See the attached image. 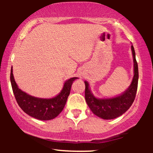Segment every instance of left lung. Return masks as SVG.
<instances>
[{"label": "left lung", "instance_id": "8db88e82", "mask_svg": "<svg viewBox=\"0 0 153 153\" xmlns=\"http://www.w3.org/2000/svg\"><path fill=\"white\" fill-rule=\"evenodd\" d=\"M131 47L134 60V77L130 85L123 94L112 98L98 99L91 93L88 83L84 81L85 99L88 106L94 114L104 120L118 118L126 112L134 101L138 87L139 70L134 49L132 45Z\"/></svg>", "mask_w": 153, "mask_h": 153}]
</instances>
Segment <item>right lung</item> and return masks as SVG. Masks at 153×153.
Segmentation results:
<instances>
[{"label":"right lung","mask_w":153,"mask_h":153,"mask_svg":"<svg viewBox=\"0 0 153 153\" xmlns=\"http://www.w3.org/2000/svg\"><path fill=\"white\" fill-rule=\"evenodd\" d=\"M12 72V67L10 81L16 102L26 114L40 120H51L61 113L70 93L73 81L78 79L77 77H72L67 80L64 83L62 91L56 97L50 99H43L33 97L19 88Z\"/></svg>","instance_id":"obj_1"}]
</instances>
